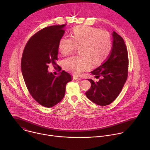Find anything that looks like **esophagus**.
<instances>
[{
    "label": "esophagus",
    "instance_id": "34e87169",
    "mask_svg": "<svg viewBox=\"0 0 150 150\" xmlns=\"http://www.w3.org/2000/svg\"><path fill=\"white\" fill-rule=\"evenodd\" d=\"M72 79H73V80L75 81V80H76V79H79V78L74 75H72Z\"/></svg>",
    "mask_w": 150,
    "mask_h": 150
}]
</instances>
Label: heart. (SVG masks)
<instances>
[{"label":"heart","mask_w":150,"mask_h":150,"mask_svg":"<svg viewBox=\"0 0 150 150\" xmlns=\"http://www.w3.org/2000/svg\"><path fill=\"white\" fill-rule=\"evenodd\" d=\"M76 47H79L81 55L66 59L63 66L67 71L79 76L90 70L93 62L98 65L109 56L112 47V38L105 30L78 26L73 30L71 37L63 36L59 42V50L63 56L73 53Z\"/></svg>","instance_id":"1"}]
</instances>
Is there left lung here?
Listing matches in <instances>:
<instances>
[{"mask_svg": "<svg viewBox=\"0 0 150 150\" xmlns=\"http://www.w3.org/2000/svg\"><path fill=\"white\" fill-rule=\"evenodd\" d=\"M113 47L108 59L91 73L98 82L88 79L91 88L85 93L87 97L99 105L112 103L121 92L128 73V55L122 37L113 31Z\"/></svg>", "mask_w": 150, "mask_h": 150, "instance_id": "1", "label": "left lung"}]
</instances>
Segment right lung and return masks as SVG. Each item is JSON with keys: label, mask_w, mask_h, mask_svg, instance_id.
<instances>
[{"label": "right lung", "mask_w": 150, "mask_h": 150, "mask_svg": "<svg viewBox=\"0 0 150 150\" xmlns=\"http://www.w3.org/2000/svg\"><path fill=\"white\" fill-rule=\"evenodd\" d=\"M65 25L47 27L35 33L27 42L21 59V71L30 94L48 108L63 99L66 85L72 81L71 75L64 71L57 76L48 71L50 64L58 67L59 42Z\"/></svg>", "instance_id": "add662e5"}]
</instances>
